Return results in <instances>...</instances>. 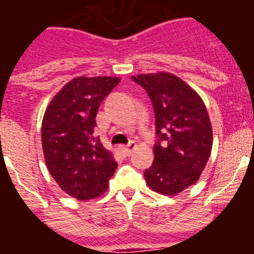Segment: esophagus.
Returning <instances> with one entry per match:
<instances>
[{
  "label": "esophagus",
  "instance_id": "34e87169",
  "mask_svg": "<svg viewBox=\"0 0 254 254\" xmlns=\"http://www.w3.org/2000/svg\"><path fill=\"white\" fill-rule=\"evenodd\" d=\"M134 147H136V143L132 141V142H129L127 146H120V152L123 156H128V155H131V152L133 151Z\"/></svg>",
  "mask_w": 254,
  "mask_h": 254
}]
</instances>
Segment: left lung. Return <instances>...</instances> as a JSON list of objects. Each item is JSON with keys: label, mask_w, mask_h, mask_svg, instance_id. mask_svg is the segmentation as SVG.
<instances>
[{"label": "left lung", "mask_w": 254, "mask_h": 254, "mask_svg": "<svg viewBox=\"0 0 254 254\" xmlns=\"http://www.w3.org/2000/svg\"><path fill=\"white\" fill-rule=\"evenodd\" d=\"M154 107V163L143 172L151 190L174 196L198 181L212 149V128L202 99L168 72L132 76Z\"/></svg>", "instance_id": "obj_1"}]
</instances>
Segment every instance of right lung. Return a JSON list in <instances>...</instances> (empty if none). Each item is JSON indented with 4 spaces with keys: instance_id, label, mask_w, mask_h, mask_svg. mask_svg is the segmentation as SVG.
<instances>
[{
    "instance_id": "obj_1",
    "label": "right lung",
    "mask_w": 254,
    "mask_h": 254,
    "mask_svg": "<svg viewBox=\"0 0 254 254\" xmlns=\"http://www.w3.org/2000/svg\"><path fill=\"white\" fill-rule=\"evenodd\" d=\"M120 77H76L52 99L42 123V142L51 176L80 201L107 190L117 161L94 136L96 113Z\"/></svg>"
}]
</instances>
